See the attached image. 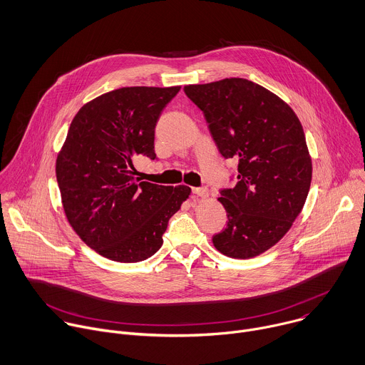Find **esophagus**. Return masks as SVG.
<instances>
[{
    "instance_id": "34e87169",
    "label": "esophagus",
    "mask_w": 365,
    "mask_h": 365,
    "mask_svg": "<svg viewBox=\"0 0 365 365\" xmlns=\"http://www.w3.org/2000/svg\"><path fill=\"white\" fill-rule=\"evenodd\" d=\"M192 194L198 195L200 198H207L208 197V190L207 188H192Z\"/></svg>"
}]
</instances>
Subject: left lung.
<instances>
[{"instance_id": "obj_1", "label": "left lung", "mask_w": 365, "mask_h": 365, "mask_svg": "<svg viewBox=\"0 0 365 365\" xmlns=\"http://www.w3.org/2000/svg\"><path fill=\"white\" fill-rule=\"evenodd\" d=\"M202 110L218 151L239 161L237 184L217 200L227 227L214 247L252 259L273 247L301 214L312 180L304 128L284 101L242 78L184 86Z\"/></svg>"}]
</instances>
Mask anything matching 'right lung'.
<instances>
[{
  "mask_svg": "<svg viewBox=\"0 0 365 365\" xmlns=\"http://www.w3.org/2000/svg\"><path fill=\"white\" fill-rule=\"evenodd\" d=\"M181 86L120 88L83 105L56 160L67 222L101 256L135 263L163 246L168 220L190 197L187 185L135 177L133 160H155V125Z\"/></svg>",
  "mask_w": 365,
  "mask_h": 365,
  "instance_id": "1",
  "label": "right lung"
}]
</instances>
